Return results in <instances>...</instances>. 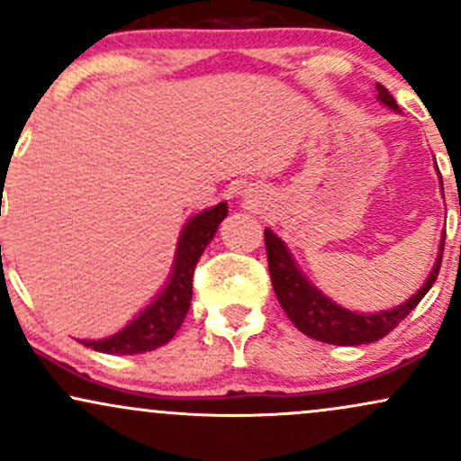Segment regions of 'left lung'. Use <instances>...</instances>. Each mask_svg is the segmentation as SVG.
I'll return each instance as SVG.
<instances>
[{"mask_svg":"<svg viewBox=\"0 0 461 461\" xmlns=\"http://www.w3.org/2000/svg\"><path fill=\"white\" fill-rule=\"evenodd\" d=\"M377 102L388 105L390 110L399 113L394 97L388 93V88L377 84ZM440 190L442 177H440ZM264 242H267V258H268V273H271L273 290L277 294L279 305H282L288 319L297 327L301 333L314 338V340L330 342V345L338 347H356V345H368V342L379 340V338L388 336L390 331L399 325L401 321L410 314L411 310L420 303V299L429 293V288L436 284L438 271L442 264V251H444V234L438 247V258L433 264L429 277L411 294L410 299L403 301L401 305H394L393 310L382 312H353L338 305L322 290L316 288L314 284L305 277L303 271L299 268L297 260L293 258L290 249L279 238L271 227L264 230Z\"/></svg>","mask_w":461,"mask_h":461,"instance_id":"left-lung-1","label":"left lung"}]
</instances>
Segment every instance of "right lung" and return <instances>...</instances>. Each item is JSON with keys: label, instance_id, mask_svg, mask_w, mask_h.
Instances as JSON below:
<instances>
[{"label": "right lung", "instance_id": "add662e5", "mask_svg": "<svg viewBox=\"0 0 461 461\" xmlns=\"http://www.w3.org/2000/svg\"><path fill=\"white\" fill-rule=\"evenodd\" d=\"M227 216V201L205 208L190 216L179 234L176 258L171 273L160 293L153 297L147 308L131 319L121 331L99 340H79L84 347H91L99 353L110 356H134L147 353L167 345L176 336L184 319H186L190 299H193V273L201 253L210 245L221 221Z\"/></svg>", "mask_w": 461, "mask_h": 461}]
</instances>
